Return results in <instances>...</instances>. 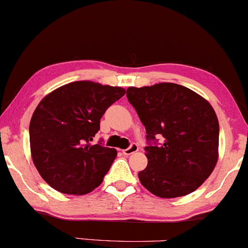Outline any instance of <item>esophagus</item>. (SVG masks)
I'll use <instances>...</instances> for the list:
<instances>
[{
	"instance_id": "34e87169",
	"label": "esophagus",
	"mask_w": 248,
	"mask_h": 248,
	"mask_svg": "<svg viewBox=\"0 0 248 248\" xmlns=\"http://www.w3.org/2000/svg\"><path fill=\"white\" fill-rule=\"evenodd\" d=\"M139 150V146L136 143H132L129 147L127 148V149H124L122 150V153L124 154V155H132L135 152H138Z\"/></svg>"
}]
</instances>
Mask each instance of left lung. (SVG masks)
Segmentation results:
<instances>
[{"mask_svg": "<svg viewBox=\"0 0 248 248\" xmlns=\"http://www.w3.org/2000/svg\"><path fill=\"white\" fill-rule=\"evenodd\" d=\"M126 95L146 127L148 164L139 172L142 186L162 198L198 189L218 160L219 124L211 105L172 82L128 87Z\"/></svg>", "mask_w": 248, "mask_h": 248, "instance_id": "obj_1", "label": "left lung"}]
</instances>
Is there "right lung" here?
<instances>
[{"instance_id": "obj_1", "label": "right lung", "mask_w": 248, "mask_h": 248, "mask_svg": "<svg viewBox=\"0 0 248 248\" xmlns=\"http://www.w3.org/2000/svg\"><path fill=\"white\" fill-rule=\"evenodd\" d=\"M121 87L92 81L64 85L45 96L33 112L29 135L31 156L53 189L85 195L101 184L116 150L91 144L107 108L124 95Z\"/></svg>"}]
</instances>
